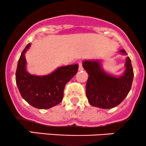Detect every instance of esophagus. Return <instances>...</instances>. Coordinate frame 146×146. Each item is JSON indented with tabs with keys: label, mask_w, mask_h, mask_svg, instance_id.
Here are the masks:
<instances>
[{
	"label": "esophagus",
	"mask_w": 146,
	"mask_h": 146,
	"mask_svg": "<svg viewBox=\"0 0 146 146\" xmlns=\"http://www.w3.org/2000/svg\"><path fill=\"white\" fill-rule=\"evenodd\" d=\"M78 65H79V70H83V67H82V61H80V62L78 63Z\"/></svg>",
	"instance_id": "1"
}]
</instances>
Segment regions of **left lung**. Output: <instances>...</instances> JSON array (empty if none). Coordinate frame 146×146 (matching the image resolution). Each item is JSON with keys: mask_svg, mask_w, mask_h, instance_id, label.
I'll list each match as a JSON object with an SVG mask.
<instances>
[{"mask_svg": "<svg viewBox=\"0 0 146 146\" xmlns=\"http://www.w3.org/2000/svg\"><path fill=\"white\" fill-rule=\"evenodd\" d=\"M120 51L126 54L124 49ZM83 68L89 75L86 84V96L92 106L102 109L113 108L128 95L133 79V70L129 57L126 58L124 74L119 78L104 73L98 61H85Z\"/></svg>", "mask_w": 146, "mask_h": 146, "instance_id": "obj_1", "label": "left lung"}]
</instances>
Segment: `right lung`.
<instances>
[{"instance_id":"obj_1","label":"right lung","mask_w":146,"mask_h":146,"mask_svg":"<svg viewBox=\"0 0 146 146\" xmlns=\"http://www.w3.org/2000/svg\"><path fill=\"white\" fill-rule=\"evenodd\" d=\"M30 45L31 43L28 44L19 58L15 74L16 83L21 96L32 107L49 109L62 101L65 86L77 73L78 65L60 67L48 76H32L26 70L25 58V53Z\"/></svg>"}]
</instances>
